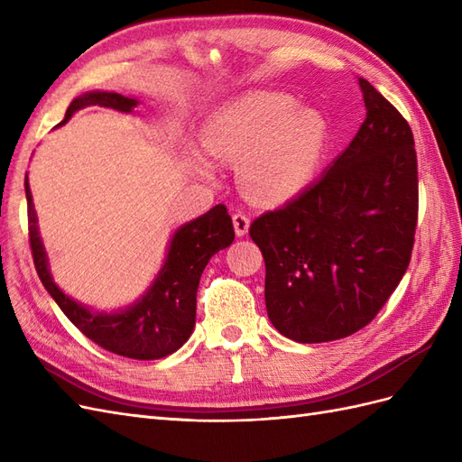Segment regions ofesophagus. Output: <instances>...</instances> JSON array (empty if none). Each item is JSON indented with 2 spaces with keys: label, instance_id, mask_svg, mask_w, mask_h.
I'll return each instance as SVG.
<instances>
[{
  "label": "esophagus",
  "instance_id": "obj_1",
  "mask_svg": "<svg viewBox=\"0 0 462 462\" xmlns=\"http://www.w3.org/2000/svg\"><path fill=\"white\" fill-rule=\"evenodd\" d=\"M233 227H235L236 236H245L248 233V227H250V217L243 212L233 214Z\"/></svg>",
  "mask_w": 462,
  "mask_h": 462
}]
</instances>
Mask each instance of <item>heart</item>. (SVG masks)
I'll return each mask as SVG.
<instances>
[{
	"mask_svg": "<svg viewBox=\"0 0 462 462\" xmlns=\"http://www.w3.org/2000/svg\"><path fill=\"white\" fill-rule=\"evenodd\" d=\"M200 148L219 163H238L250 199L279 206L295 200L318 173L328 123L314 107L275 92H250L209 114L200 127ZM190 153L189 170L208 183L216 165Z\"/></svg>",
	"mask_w": 462,
	"mask_h": 462,
	"instance_id": "heart-1",
	"label": "heart"
}]
</instances>
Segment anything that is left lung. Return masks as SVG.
Masks as SVG:
<instances>
[{
	"instance_id": "8db88e82",
	"label": "left lung",
	"mask_w": 462,
	"mask_h": 462,
	"mask_svg": "<svg viewBox=\"0 0 462 462\" xmlns=\"http://www.w3.org/2000/svg\"><path fill=\"white\" fill-rule=\"evenodd\" d=\"M366 119L318 183L250 226L265 262V309L297 343L368 326L409 268L418 171L409 123L358 79Z\"/></svg>"
}]
</instances>
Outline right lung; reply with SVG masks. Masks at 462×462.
Returning a JSON list of instances; mask_svg holds the SVG:
<instances>
[{"label":"right lung","instance_id":"obj_1","mask_svg":"<svg viewBox=\"0 0 462 462\" xmlns=\"http://www.w3.org/2000/svg\"><path fill=\"white\" fill-rule=\"evenodd\" d=\"M88 106H102L117 109L121 114H133L138 100L117 92H85L67 107L65 119L58 127L71 119L75 111ZM24 192L26 204H29L31 248L40 282L51 299L58 302L63 314L88 339L109 353L136 360L163 358L187 343L194 329V321H197V291L200 275L209 258L217 250L227 248L235 239L233 221L226 206H214L209 212L185 223L171 235L162 268L141 299L129 304L127 309L102 312L65 295L53 282L46 248L40 239L29 177H24Z\"/></svg>","mask_w":462,"mask_h":462}]
</instances>
